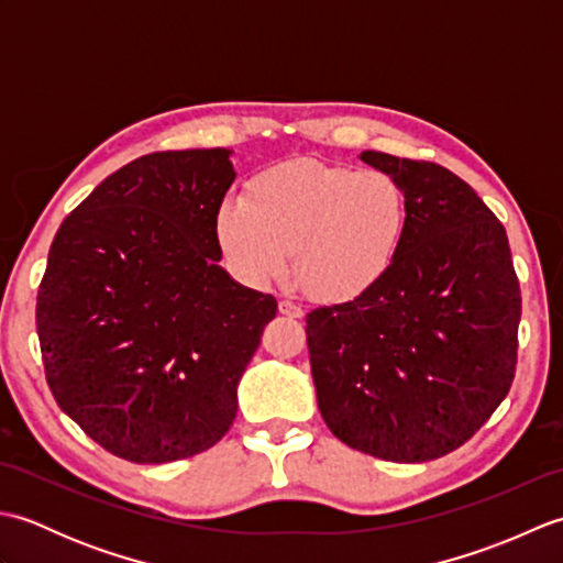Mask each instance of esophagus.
I'll return each mask as SVG.
<instances>
[{
	"instance_id": "obj_1",
	"label": "esophagus",
	"mask_w": 563,
	"mask_h": 563,
	"mask_svg": "<svg viewBox=\"0 0 563 563\" xmlns=\"http://www.w3.org/2000/svg\"><path fill=\"white\" fill-rule=\"evenodd\" d=\"M278 309H280V314L290 317V319H300V317L305 314V312H302V307H300V305H295V302H290V300H280Z\"/></svg>"
}]
</instances>
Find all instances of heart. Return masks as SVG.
I'll use <instances>...</instances> for the list:
<instances>
[{"label":"heart","instance_id":"heart-1","mask_svg":"<svg viewBox=\"0 0 563 563\" xmlns=\"http://www.w3.org/2000/svg\"><path fill=\"white\" fill-rule=\"evenodd\" d=\"M406 196L391 174L297 157L251 176L224 198L214 236L239 278L295 280L319 302H353L387 278L406 232Z\"/></svg>","mask_w":563,"mask_h":563}]
</instances>
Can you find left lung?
Wrapping results in <instances>:
<instances>
[{
    "instance_id": "obj_1",
    "label": "left lung",
    "mask_w": 563,
    "mask_h": 563,
    "mask_svg": "<svg viewBox=\"0 0 563 563\" xmlns=\"http://www.w3.org/2000/svg\"><path fill=\"white\" fill-rule=\"evenodd\" d=\"M361 159L397 178L409 218L375 290L307 314L317 404L353 450L438 460L464 445L510 389L518 275L504 224L460 176L375 150Z\"/></svg>"
}]
</instances>
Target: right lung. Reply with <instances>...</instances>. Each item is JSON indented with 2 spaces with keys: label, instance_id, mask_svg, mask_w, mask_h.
<instances>
[{
  "label": "right lung",
  "instance_id": "right-lung-1",
  "mask_svg": "<svg viewBox=\"0 0 563 563\" xmlns=\"http://www.w3.org/2000/svg\"><path fill=\"white\" fill-rule=\"evenodd\" d=\"M234 176L224 147L145 154L53 239L35 305L47 385L118 457L184 460L234 421L239 382L278 312L220 266L214 214Z\"/></svg>",
  "mask_w": 563,
  "mask_h": 563
}]
</instances>
